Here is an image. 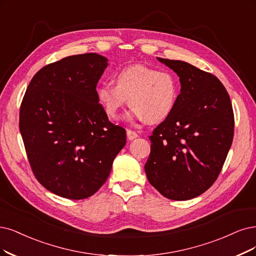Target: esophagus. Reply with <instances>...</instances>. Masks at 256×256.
<instances>
[{
	"instance_id": "obj_1",
	"label": "esophagus",
	"mask_w": 256,
	"mask_h": 256,
	"mask_svg": "<svg viewBox=\"0 0 256 256\" xmlns=\"http://www.w3.org/2000/svg\"><path fill=\"white\" fill-rule=\"evenodd\" d=\"M126 136H128V140H134V139H136L138 137V134L136 133V132H134V130H126Z\"/></svg>"
}]
</instances>
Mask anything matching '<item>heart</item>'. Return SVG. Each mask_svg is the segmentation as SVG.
Segmentation results:
<instances>
[{
	"instance_id": "heart-1",
	"label": "heart",
	"mask_w": 256,
	"mask_h": 256,
	"mask_svg": "<svg viewBox=\"0 0 256 256\" xmlns=\"http://www.w3.org/2000/svg\"><path fill=\"white\" fill-rule=\"evenodd\" d=\"M102 108L110 118H117L128 103L133 108L132 121L159 123L173 112L179 96L176 76L144 65H132L115 74V85L103 82L96 88Z\"/></svg>"
}]
</instances>
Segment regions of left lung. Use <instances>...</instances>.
<instances>
[{
    "instance_id": "obj_1",
    "label": "left lung",
    "mask_w": 256,
    "mask_h": 256,
    "mask_svg": "<svg viewBox=\"0 0 256 256\" xmlns=\"http://www.w3.org/2000/svg\"><path fill=\"white\" fill-rule=\"evenodd\" d=\"M157 59L177 74L182 88L173 112L148 137L146 174L168 200H192L222 171L234 134L232 104L212 74L184 61Z\"/></svg>"
}]
</instances>
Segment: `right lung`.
<instances>
[{
	"mask_svg": "<svg viewBox=\"0 0 256 256\" xmlns=\"http://www.w3.org/2000/svg\"><path fill=\"white\" fill-rule=\"evenodd\" d=\"M106 56H70L32 79L20 108V132L36 178L52 193L84 200L106 182L126 146V130L108 120L96 94Z\"/></svg>",
	"mask_w": 256,
	"mask_h": 256,
	"instance_id": "1",
	"label": "right lung"
}]
</instances>
